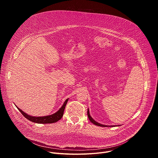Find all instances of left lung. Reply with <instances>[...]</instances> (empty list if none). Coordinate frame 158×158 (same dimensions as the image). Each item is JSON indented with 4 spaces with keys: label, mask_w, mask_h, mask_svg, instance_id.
<instances>
[{
    "label": "left lung",
    "mask_w": 158,
    "mask_h": 158,
    "mask_svg": "<svg viewBox=\"0 0 158 158\" xmlns=\"http://www.w3.org/2000/svg\"><path fill=\"white\" fill-rule=\"evenodd\" d=\"M87 116H88V118H89V120L91 121L93 124H94L95 125H97V126H102V127H107V126H105V125H103V124H99V123H98V122H96V121H95L91 117V116H90V114H89V109H87Z\"/></svg>",
    "instance_id": "8db88e82"
}]
</instances>
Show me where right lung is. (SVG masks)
<instances>
[{"instance_id": "1", "label": "right lung", "mask_w": 158, "mask_h": 158, "mask_svg": "<svg viewBox=\"0 0 158 158\" xmlns=\"http://www.w3.org/2000/svg\"><path fill=\"white\" fill-rule=\"evenodd\" d=\"M67 101H68V99H67L65 100V101L64 102L62 106L60 108V109L57 112H56V113H54L52 115H50V116H47L33 117V116L27 115V114L25 113L24 112L22 111L20 109L18 108L17 107V108L21 112L22 115H23L26 119L31 121V122L39 123V124H49V123L50 124V123H56L57 121H58L59 120H60L62 118V117L64 114V109H65V107Z\"/></svg>"}]
</instances>
